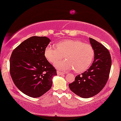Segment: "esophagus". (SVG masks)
Returning <instances> with one entry per match:
<instances>
[{
	"mask_svg": "<svg viewBox=\"0 0 121 121\" xmlns=\"http://www.w3.org/2000/svg\"><path fill=\"white\" fill-rule=\"evenodd\" d=\"M56 73H57V74H58V75H64V74H66L65 73H63V72H60L59 71H57Z\"/></svg>",
	"mask_w": 121,
	"mask_h": 121,
	"instance_id": "34e87169",
	"label": "esophagus"
}]
</instances>
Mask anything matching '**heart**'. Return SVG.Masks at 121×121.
<instances>
[{
  "mask_svg": "<svg viewBox=\"0 0 121 121\" xmlns=\"http://www.w3.org/2000/svg\"><path fill=\"white\" fill-rule=\"evenodd\" d=\"M63 55L66 59L56 63L57 69L62 71L74 69L76 73H82L91 65L94 51L91 44L77 39L62 40L55 47L49 44L44 49V56L52 64L62 59Z\"/></svg>",
  "mask_w": 121,
  "mask_h": 121,
  "instance_id": "b5f03b06",
  "label": "heart"
}]
</instances>
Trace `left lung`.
<instances>
[{
    "label": "left lung",
    "instance_id": "obj_1",
    "mask_svg": "<svg viewBox=\"0 0 121 121\" xmlns=\"http://www.w3.org/2000/svg\"><path fill=\"white\" fill-rule=\"evenodd\" d=\"M94 51L91 66L82 74L76 76L75 81L69 85L74 93L84 98L97 95L108 81L112 66V58L108 50L101 43L89 38Z\"/></svg>",
    "mask_w": 121,
    "mask_h": 121
}]
</instances>
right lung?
<instances>
[{"instance_id": "1", "label": "right lung", "mask_w": 121, "mask_h": 121, "mask_svg": "<svg viewBox=\"0 0 121 121\" xmlns=\"http://www.w3.org/2000/svg\"><path fill=\"white\" fill-rule=\"evenodd\" d=\"M46 36H32L13 51L9 59L10 75L23 93L32 98L40 97L52 85L56 70L44 56V49L50 42Z\"/></svg>"}]
</instances>
